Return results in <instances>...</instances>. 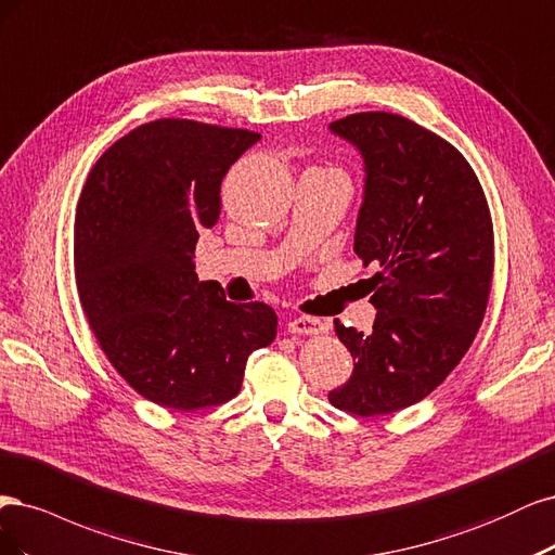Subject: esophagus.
Instances as JSON below:
<instances>
[{"mask_svg": "<svg viewBox=\"0 0 555 555\" xmlns=\"http://www.w3.org/2000/svg\"><path fill=\"white\" fill-rule=\"evenodd\" d=\"M332 330V325L327 320L320 318H311V315H299L288 323V332L297 334V336H318V334H327Z\"/></svg>", "mask_w": 555, "mask_h": 555, "instance_id": "esophagus-1", "label": "esophagus"}]
</instances>
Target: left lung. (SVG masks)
<instances>
[{
    "label": "left lung",
    "mask_w": 555,
    "mask_h": 555,
    "mask_svg": "<svg viewBox=\"0 0 555 555\" xmlns=\"http://www.w3.org/2000/svg\"><path fill=\"white\" fill-rule=\"evenodd\" d=\"M330 131L364 158L354 254L380 267L369 279L373 330L334 323L354 369L330 403L389 415L431 395L468 352L491 293V214L468 160L420 124L357 113Z\"/></svg>",
    "instance_id": "8db88e82"
}]
</instances>
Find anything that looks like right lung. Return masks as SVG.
I'll return each instance as SVG.
<instances>
[{
  "mask_svg": "<svg viewBox=\"0 0 555 555\" xmlns=\"http://www.w3.org/2000/svg\"><path fill=\"white\" fill-rule=\"evenodd\" d=\"M258 140L156 119L119 138L87 177L74 232L82 311L117 373L152 403L230 401L248 354L274 341L272 307L228 301L193 262L198 232L219 221L225 172Z\"/></svg>",
  "mask_w": 555,
  "mask_h": 555,
  "instance_id": "right-lung-1",
  "label": "right lung"
}]
</instances>
